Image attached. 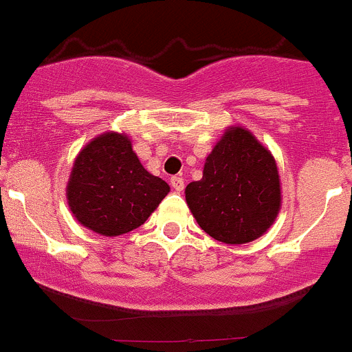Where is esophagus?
<instances>
[{"label": "esophagus", "mask_w": 352, "mask_h": 352, "mask_svg": "<svg viewBox=\"0 0 352 352\" xmlns=\"http://www.w3.org/2000/svg\"><path fill=\"white\" fill-rule=\"evenodd\" d=\"M171 186L175 191H183L184 190V179L181 176H173L171 177Z\"/></svg>", "instance_id": "34e87169"}]
</instances>
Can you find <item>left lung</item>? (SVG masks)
I'll list each match as a JSON object with an SVG mask.
<instances>
[{"label": "left lung", "mask_w": 352, "mask_h": 352, "mask_svg": "<svg viewBox=\"0 0 352 352\" xmlns=\"http://www.w3.org/2000/svg\"><path fill=\"white\" fill-rule=\"evenodd\" d=\"M184 192L198 225L228 245L262 236L282 203L277 162L240 126L225 131L206 157L203 177L188 184Z\"/></svg>", "instance_id": "obj_1"}]
</instances>
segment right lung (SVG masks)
Listing matches in <instances>:
<instances>
[{
	"label": "right lung",
	"instance_id": "1",
	"mask_svg": "<svg viewBox=\"0 0 352 352\" xmlns=\"http://www.w3.org/2000/svg\"><path fill=\"white\" fill-rule=\"evenodd\" d=\"M169 192V184L146 171L119 132L97 135L75 157L67 199L80 225L104 236L139 228Z\"/></svg>",
	"mask_w": 352,
	"mask_h": 352
}]
</instances>
